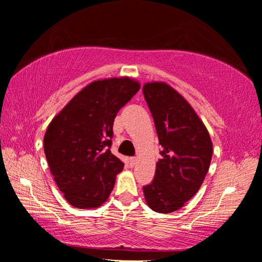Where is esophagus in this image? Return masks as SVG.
Instances as JSON below:
<instances>
[{
  "label": "esophagus",
  "instance_id": "obj_1",
  "mask_svg": "<svg viewBox=\"0 0 262 262\" xmlns=\"http://www.w3.org/2000/svg\"><path fill=\"white\" fill-rule=\"evenodd\" d=\"M136 162H137L136 157H130V158H129V165H130V166H134L135 164H136Z\"/></svg>",
  "mask_w": 262,
  "mask_h": 262
}]
</instances>
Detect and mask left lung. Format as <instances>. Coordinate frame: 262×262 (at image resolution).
I'll list each match as a JSON object with an SVG mask.
<instances>
[{"mask_svg": "<svg viewBox=\"0 0 262 262\" xmlns=\"http://www.w3.org/2000/svg\"><path fill=\"white\" fill-rule=\"evenodd\" d=\"M143 95L163 148L144 199L154 211L170 214L200 189L210 166L211 139L188 101L167 83H145Z\"/></svg>", "mask_w": 262, "mask_h": 262, "instance_id": "left-lung-1", "label": "left lung"}]
</instances>
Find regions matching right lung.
Returning a JSON list of instances; mask_svg holds the SVG:
<instances>
[{
  "instance_id": "add662e5",
  "label": "right lung",
  "mask_w": 262,
  "mask_h": 262,
  "mask_svg": "<svg viewBox=\"0 0 262 262\" xmlns=\"http://www.w3.org/2000/svg\"><path fill=\"white\" fill-rule=\"evenodd\" d=\"M140 90L130 77L94 81L57 113L43 136V150L57 187L78 209L107 200L123 163L111 152L113 122Z\"/></svg>"
}]
</instances>
